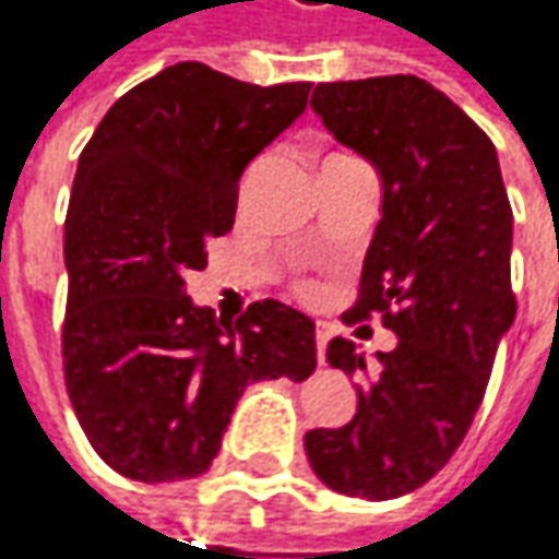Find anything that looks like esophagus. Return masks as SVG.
Wrapping results in <instances>:
<instances>
[{
    "instance_id": "34e87169",
    "label": "esophagus",
    "mask_w": 559,
    "mask_h": 559,
    "mask_svg": "<svg viewBox=\"0 0 559 559\" xmlns=\"http://www.w3.org/2000/svg\"><path fill=\"white\" fill-rule=\"evenodd\" d=\"M330 336H333V326L330 323L318 321V330H314V343H318V358L323 361V352H326V343H330Z\"/></svg>"
}]
</instances>
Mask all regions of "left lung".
Returning a JSON list of instances; mask_svg holds the SVG:
<instances>
[{"mask_svg":"<svg viewBox=\"0 0 559 559\" xmlns=\"http://www.w3.org/2000/svg\"><path fill=\"white\" fill-rule=\"evenodd\" d=\"M311 109L383 191L346 321L380 314L400 343L368 365L330 340L326 361L361 380L358 412L305 433V453L330 490L393 500L450 462L485 400L516 318L513 210L488 134L415 74L318 84Z\"/></svg>","mask_w":559,"mask_h":559,"instance_id":"8db88e82","label":"left lung"}]
</instances>
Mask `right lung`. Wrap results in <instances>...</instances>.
<instances>
[{"instance_id": "right-lung-1", "label": "right lung", "mask_w": 559, "mask_h": 559, "mask_svg": "<svg viewBox=\"0 0 559 559\" xmlns=\"http://www.w3.org/2000/svg\"><path fill=\"white\" fill-rule=\"evenodd\" d=\"M308 91L179 62L116 99L81 151L66 216V386L99 460L131 481L204 475L248 383L318 368L301 311L264 298L233 323L185 295L210 238L236 223L245 166L305 112Z\"/></svg>"}]
</instances>
